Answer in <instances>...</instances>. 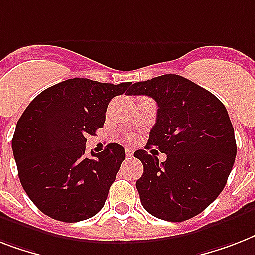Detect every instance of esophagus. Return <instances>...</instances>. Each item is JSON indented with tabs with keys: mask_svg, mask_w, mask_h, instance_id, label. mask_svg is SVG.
Wrapping results in <instances>:
<instances>
[{
	"mask_svg": "<svg viewBox=\"0 0 255 255\" xmlns=\"http://www.w3.org/2000/svg\"><path fill=\"white\" fill-rule=\"evenodd\" d=\"M132 155H133V151L131 148H126V157H132Z\"/></svg>",
	"mask_w": 255,
	"mask_h": 255,
	"instance_id": "34e87169",
	"label": "esophagus"
}]
</instances>
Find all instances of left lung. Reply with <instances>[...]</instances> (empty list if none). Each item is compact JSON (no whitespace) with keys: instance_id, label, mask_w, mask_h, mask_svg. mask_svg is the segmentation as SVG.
<instances>
[{"instance_id":"1","label":"left lung","mask_w":255,"mask_h":255,"mask_svg":"<svg viewBox=\"0 0 255 255\" xmlns=\"http://www.w3.org/2000/svg\"><path fill=\"white\" fill-rule=\"evenodd\" d=\"M128 95H148L157 103L156 124L145 149L167 155L160 163L139 149L144 173L136 181L140 201L152 216L181 222L197 216L218 197L233 168L237 145L221 100L174 74L133 83Z\"/></svg>"}]
</instances>
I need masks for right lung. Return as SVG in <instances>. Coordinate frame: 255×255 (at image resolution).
Returning <instances> with one entry per match:
<instances>
[{
	"instance_id": "add662e5",
	"label": "right lung",
	"mask_w": 255,
	"mask_h": 255,
	"mask_svg": "<svg viewBox=\"0 0 255 255\" xmlns=\"http://www.w3.org/2000/svg\"><path fill=\"white\" fill-rule=\"evenodd\" d=\"M129 86L74 78L43 90L26 107L11 147L19 181L42 213L78 222L103 208L124 148L111 143L87 156L86 137L103 127L110 100Z\"/></svg>"
}]
</instances>
